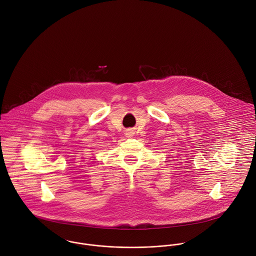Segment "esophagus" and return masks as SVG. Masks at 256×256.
Here are the masks:
<instances>
[{
  "instance_id": "34e87169",
  "label": "esophagus",
  "mask_w": 256,
  "mask_h": 256,
  "mask_svg": "<svg viewBox=\"0 0 256 256\" xmlns=\"http://www.w3.org/2000/svg\"><path fill=\"white\" fill-rule=\"evenodd\" d=\"M128 134H129V137H131V136H133V134H134V133H133V131H129V133H128Z\"/></svg>"
}]
</instances>
